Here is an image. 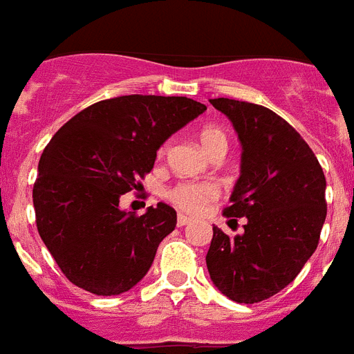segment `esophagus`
<instances>
[{"mask_svg": "<svg viewBox=\"0 0 354 354\" xmlns=\"http://www.w3.org/2000/svg\"><path fill=\"white\" fill-rule=\"evenodd\" d=\"M189 223H191V218H187V216H183V214L178 216V227H185V225H189Z\"/></svg>", "mask_w": 354, "mask_h": 354, "instance_id": "esophagus-1", "label": "esophagus"}]
</instances>
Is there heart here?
<instances>
[{
	"instance_id": "obj_1",
	"label": "heart",
	"mask_w": 354,
	"mask_h": 354,
	"mask_svg": "<svg viewBox=\"0 0 354 354\" xmlns=\"http://www.w3.org/2000/svg\"><path fill=\"white\" fill-rule=\"evenodd\" d=\"M200 144L209 154L210 151L218 149V147H227L228 138L227 133L219 129V127H203L200 133ZM169 151V142L160 147L158 156H165ZM169 200L176 205L178 209L185 210V212H200L205 205H209L218 198V187L210 182H183L178 183L169 191Z\"/></svg>"
}]
</instances>
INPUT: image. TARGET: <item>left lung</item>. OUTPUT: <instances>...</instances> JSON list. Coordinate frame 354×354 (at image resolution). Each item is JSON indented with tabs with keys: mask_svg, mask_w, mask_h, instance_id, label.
I'll list each match as a JSON object with an SVG mask.
<instances>
[{
	"mask_svg": "<svg viewBox=\"0 0 354 354\" xmlns=\"http://www.w3.org/2000/svg\"><path fill=\"white\" fill-rule=\"evenodd\" d=\"M241 142V171L225 216L246 218L228 237L212 227L207 268L214 286L239 304L279 293L319 245L326 221V176L302 136L272 109L210 99Z\"/></svg>",
	"mask_w": 354,
	"mask_h": 354,
	"instance_id": "left-lung-1",
	"label": "left lung"
}]
</instances>
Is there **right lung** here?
Instances as JSON below:
<instances>
[{
	"label": "right lung",
	"instance_id": "right-lung-1",
	"mask_svg": "<svg viewBox=\"0 0 354 354\" xmlns=\"http://www.w3.org/2000/svg\"><path fill=\"white\" fill-rule=\"evenodd\" d=\"M205 109L187 97L126 95L91 104L53 135L37 167L35 223L70 283L109 297L145 277L176 210L158 203L135 216L120 209V196L140 185L163 142Z\"/></svg>",
	"mask_w": 354,
	"mask_h": 354
}]
</instances>
